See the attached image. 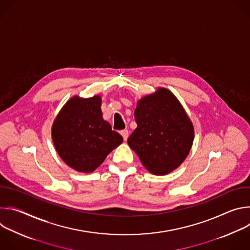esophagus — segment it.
Returning <instances> with one entry per match:
<instances>
[{
  "mask_svg": "<svg viewBox=\"0 0 250 250\" xmlns=\"http://www.w3.org/2000/svg\"><path fill=\"white\" fill-rule=\"evenodd\" d=\"M121 134H122V136L124 137V140H126L127 137H128V130H127V129L121 130Z\"/></svg>",
  "mask_w": 250,
  "mask_h": 250,
  "instance_id": "obj_1",
  "label": "esophagus"
}]
</instances>
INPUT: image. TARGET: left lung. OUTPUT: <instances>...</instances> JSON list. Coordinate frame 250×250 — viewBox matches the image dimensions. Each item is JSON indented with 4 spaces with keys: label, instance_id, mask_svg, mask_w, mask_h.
Masks as SVG:
<instances>
[{
    "label": "left lung",
    "instance_id": "left-lung-1",
    "mask_svg": "<svg viewBox=\"0 0 250 250\" xmlns=\"http://www.w3.org/2000/svg\"><path fill=\"white\" fill-rule=\"evenodd\" d=\"M137 127L127 144L142 165L154 175H165L179 167L194 140V126L178 99L165 88L137 102Z\"/></svg>",
    "mask_w": 250,
    "mask_h": 250
}]
</instances>
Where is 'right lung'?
Returning <instances> with one entry per match:
<instances>
[{
	"mask_svg": "<svg viewBox=\"0 0 250 250\" xmlns=\"http://www.w3.org/2000/svg\"><path fill=\"white\" fill-rule=\"evenodd\" d=\"M100 96H75L54 120L51 135L55 149L69 167L78 172H93L124 140L103 120Z\"/></svg>",
	"mask_w": 250,
	"mask_h": 250,
	"instance_id": "obj_1",
	"label": "right lung"
}]
</instances>
